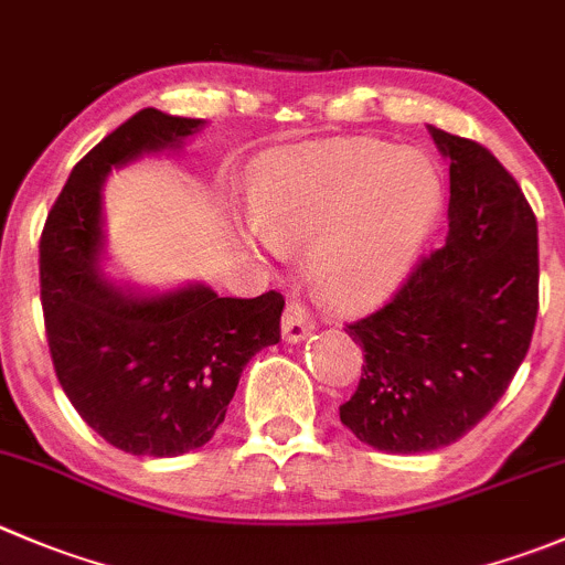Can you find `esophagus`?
<instances>
[{"label": "esophagus", "mask_w": 565, "mask_h": 565, "mask_svg": "<svg viewBox=\"0 0 565 565\" xmlns=\"http://www.w3.org/2000/svg\"><path fill=\"white\" fill-rule=\"evenodd\" d=\"M311 328H315V320H311L309 309H306L303 303H298V300H289L281 317L284 339H287V342H303L311 333Z\"/></svg>", "instance_id": "obj_1"}]
</instances>
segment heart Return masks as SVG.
I'll return each instance as SVG.
<instances>
[{
	"label": "heart",
	"instance_id": "1",
	"mask_svg": "<svg viewBox=\"0 0 565 565\" xmlns=\"http://www.w3.org/2000/svg\"><path fill=\"white\" fill-rule=\"evenodd\" d=\"M445 188L434 162L359 140L267 168L250 190L265 248L309 243L315 281L342 303L386 298L408 276L439 221Z\"/></svg>",
	"mask_w": 565,
	"mask_h": 565
}]
</instances>
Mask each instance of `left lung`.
Instances as JSON below:
<instances>
[{"label": "left lung", "mask_w": 565, "mask_h": 565, "mask_svg": "<svg viewBox=\"0 0 565 565\" xmlns=\"http://www.w3.org/2000/svg\"><path fill=\"white\" fill-rule=\"evenodd\" d=\"M430 135L450 160L447 239L348 326L364 366L339 405L355 439L399 456L452 445L494 408L539 315V223L522 188L486 146Z\"/></svg>", "instance_id": "8db88e82"}]
</instances>
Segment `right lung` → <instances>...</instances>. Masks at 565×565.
<instances>
[{
	"mask_svg": "<svg viewBox=\"0 0 565 565\" xmlns=\"http://www.w3.org/2000/svg\"><path fill=\"white\" fill-rule=\"evenodd\" d=\"M204 126L146 107L74 166L41 234V303L54 372L118 450L173 458L226 419L245 364L281 339V292L221 298L204 284L137 295L102 276V184L113 168L179 149Z\"/></svg>",
	"mask_w": 565,
	"mask_h": 565,
	"instance_id": "add662e5",
	"label": "right lung"
}]
</instances>
